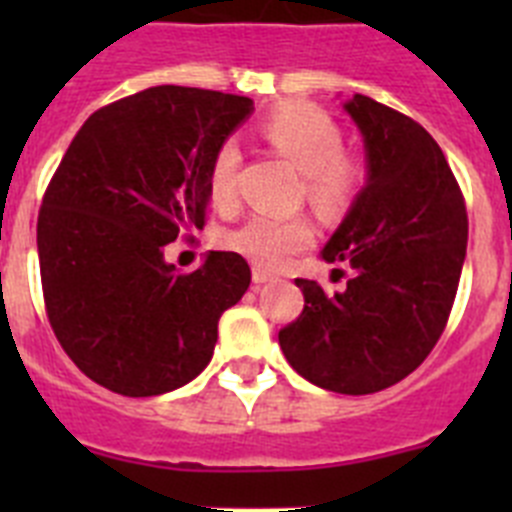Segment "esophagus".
I'll return each mask as SVG.
<instances>
[{"label":"esophagus","instance_id":"obj_1","mask_svg":"<svg viewBox=\"0 0 512 512\" xmlns=\"http://www.w3.org/2000/svg\"><path fill=\"white\" fill-rule=\"evenodd\" d=\"M274 279H277V274H271V271L261 269V266H253V284L256 287H264V284L274 282Z\"/></svg>","mask_w":512,"mask_h":512}]
</instances>
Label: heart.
Masks as SVG:
<instances>
[{"mask_svg": "<svg viewBox=\"0 0 512 512\" xmlns=\"http://www.w3.org/2000/svg\"><path fill=\"white\" fill-rule=\"evenodd\" d=\"M261 135L274 151L305 174V194L325 215L351 205L364 182L359 161L343 153V130L333 117L312 104H287L261 122ZM241 151L233 140L217 148L207 171V192L217 210H230L238 197ZM315 241L305 215H251L228 233V246L264 266H282Z\"/></svg>", "mask_w": 512, "mask_h": 512, "instance_id": "b5f03b06", "label": "heart"}]
</instances>
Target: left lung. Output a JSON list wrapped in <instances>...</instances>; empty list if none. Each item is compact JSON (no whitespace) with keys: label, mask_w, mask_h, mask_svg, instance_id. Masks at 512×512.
Instances as JSON below:
<instances>
[{"label":"left lung","mask_w":512,"mask_h":512,"mask_svg":"<svg viewBox=\"0 0 512 512\" xmlns=\"http://www.w3.org/2000/svg\"><path fill=\"white\" fill-rule=\"evenodd\" d=\"M366 182L320 251L354 269L343 292L295 279L302 315L279 330L289 366L341 395H369L415 372L441 338L467 256V207L428 130L354 94Z\"/></svg>","instance_id":"1"}]
</instances>
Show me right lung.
Segmentation results:
<instances>
[{"instance_id": "obj_1", "label": "right lung", "mask_w": 512, "mask_h": 512, "mask_svg": "<svg viewBox=\"0 0 512 512\" xmlns=\"http://www.w3.org/2000/svg\"><path fill=\"white\" fill-rule=\"evenodd\" d=\"M253 99L151 87L94 112L71 140L38 215L48 320L81 372L125 397L179 390L210 364L217 320L246 295L241 253L176 274L164 256L205 225L215 151Z\"/></svg>"}]
</instances>
